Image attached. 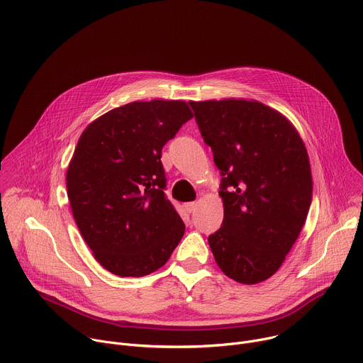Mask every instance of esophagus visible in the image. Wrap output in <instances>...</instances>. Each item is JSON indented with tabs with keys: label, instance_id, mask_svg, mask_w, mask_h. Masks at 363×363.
Here are the masks:
<instances>
[{
	"label": "esophagus",
	"instance_id": "34e87169",
	"mask_svg": "<svg viewBox=\"0 0 363 363\" xmlns=\"http://www.w3.org/2000/svg\"><path fill=\"white\" fill-rule=\"evenodd\" d=\"M185 210L188 213H194L196 210V202H186L185 203Z\"/></svg>",
	"mask_w": 363,
	"mask_h": 363
}]
</instances>
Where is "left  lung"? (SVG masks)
I'll use <instances>...</instances> for the list:
<instances>
[{
	"label": "left lung",
	"mask_w": 363,
	"mask_h": 363,
	"mask_svg": "<svg viewBox=\"0 0 363 363\" xmlns=\"http://www.w3.org/2000/svg\"><path fill=\"white\" fill-rule=\"evenodd\" d=\"M214 153L224 203L221 228L208 237L218 267L255 284L272 277L296 242L312 203L307 150L293 125L258 101H189Z\"/></svg>",
	"instance_id": "1"
}]
</instances>
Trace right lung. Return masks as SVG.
<instances>
[{
    "label": "right lung",
    "instance_id": "add662e5",
    "mask_svg": "<svg viewBox=\"0 0 363 363\" xmlns=\"http://www.w3.org/2000/svg\"><path fill=\"white\" fill-rule=\"evenodd\" d=\"M189 119L182 100L133 101L91 122L77 142L66 177L72 213L96 260L119 277L157 272L184 237L161 157Z\"/></svg>",
    "mask_w": 363,
    "mask_h": 363
}]
</instances>
